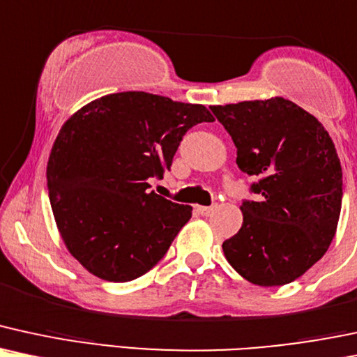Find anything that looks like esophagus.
Wrapping results in <instances>:
<instances>
[{
	"label": "esophagus",
	"mask_w": 357,
	"mask_h": 357,
	"mask_svg": "<svg viewBox=\"0 0 357 357\" xmlns=\"http://www.w3.org/2000/svg\"><path fill=\"white\" fill-rule=\"evenodd\" d=\"M195 211L199 212L200 215H204V217H208V215H212L213 211H215V207H204V205H197V207H195Z\"/></svg>",
	"instance_id": "34e87169"
}]
</instances>
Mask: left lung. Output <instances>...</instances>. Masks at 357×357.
<instances>
[{"label": "left lung", "mask_w": 357, "mask_h": 357, "mask_svg": "<svg viewBox=\"0 0 357 357\" xmlns=\"http://www.w3.org/2000/svg\"><path fill=\"white\" fill-rule=\"evenodd\" d=\"M237 146V165L255 175L257 202L241 205L244 222L222 244L245 280L284 286L309 271L336 236L342 169L328 130L282 96L211 107Z\"/></svg>", "instance_id": "1"}]
</instances>
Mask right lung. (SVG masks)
<instances>
[{
  "instance_id": "obj_1",
  "label": "right lung",
  "mask_w": 357,
  "mask_h": 357,
  "mask_svg": "<svg viewBox=\"0 0 357 357\" xmlns=\"http://www.w3.org/2000/svg\"><path fill=\"white\" fill-rule=\"evenodd\" d=\"M202 121H213L204 105L121 91L63 123L46 167L50 204L66 249L90 274L128 282L165 255L192 207L149 190V180L170 170L182 137Z\"/></svg>"
}]
</instances>
